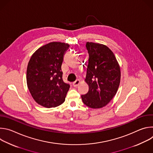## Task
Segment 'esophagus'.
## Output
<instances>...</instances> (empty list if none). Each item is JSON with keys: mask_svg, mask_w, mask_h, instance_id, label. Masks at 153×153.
Instances as JSON below:
<instances>
[{"mask_svg": "<svg viewBox=\"0 0 153 153\" xmlns=\"http://www.w3.org/2000/svg\"><path fill=\"white\" fill-rule=\"evenodd\" d=\"M80 82L79 80H76L75 82H74L73 83V86L74 87H77L80 84Z\"/></svg>", "mask_w": 153, "mask_h": 153, "instance_id": "1", "label": "esophagus"}]
</instances>
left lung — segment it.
I'll return each instance as SVG.
<instances>
[{
  "label": "left lung",
  "mask_w": 153,
  "mask_h": 153,
  "mask_svg": "<svg viewBox=\"0 0 153 153\" xmlns=\"http://www.w3.org/2000/svg\"><path fill=\"white\" fill-rule=\"evenodd\" d=\"M89 54L85 82L88 92L81 97L91 108L106 106L116 95L120 82L119 65L113 51L105 45L86 42Z\"/></svg>",
  "instance_id": "left-lung-1"
}]
</instances>
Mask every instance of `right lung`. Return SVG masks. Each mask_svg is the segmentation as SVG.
<instances>
[{"label":"right lung","mask_w":153,"mask_h":153,"mask_svg":"<svg viewBox=\"0 0 153 153\" xmlns=\"http://www.w3.org/2000/svg\"><path fill=\"white\" fill-rule=\"evenodd\" d=\"M69 47L68 43L50 42L39 48L30 58L27 86L34 100L42 106L56 107L65 100L70 86L63 81L61 66Z\"/></svg>","instance_id":"obj_1"}]
</instances>
